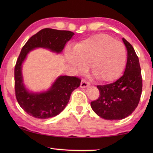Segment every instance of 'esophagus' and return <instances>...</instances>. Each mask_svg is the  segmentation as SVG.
Wrapping results in <instances>:
<instances>
[{
	"label": "esophagus",
	"mask_w": 153,
	"mask_h": 153,
	"mask_svg": "<svg viewBox=\"0 0 153 153\" xmlns=\"http://www.w3.org/2000/svg\"><path fill=\"white\" fill-rule=\"evenodd\" d=\"M88 86H90V84L88 82H87L86 80H84V79L82 80L81 84H80V87H81L82 88H86Z\"/></svg>",
	"instance_id": "1"
}]
</instances>
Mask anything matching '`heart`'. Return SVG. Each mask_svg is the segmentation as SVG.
I'll return each instance as SVG.
<instances>
[{
  "instance_id": "1",
  "label": "heart",
  "mask_w": 153,
  "mask_h": 153,
  "mask_svg": "<svg viewBox=\"0 0 153 153\" xmlns=\"http://www.w3.org/2000/svg\"><path fill=\"white\" fill-rule=\"evenodd\" d=\"M68 63L78 72L90 71L98 81L111 82L122 73L126 62L125 46L107 34H97L77 43L73 51L67 50Z\"/></svg>"
}]
</instances>
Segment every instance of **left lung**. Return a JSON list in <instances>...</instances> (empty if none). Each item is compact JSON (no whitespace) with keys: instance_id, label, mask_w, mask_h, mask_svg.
Returning <instances> with one entry per match:
<instances>
[{"instance_id":"8db88e82","label":"left lung","mask_w":153,"mask_h":153,"mask_svg":"<svg viewBox=\"0 0 153 153\" xmlns=\"http://www.w3.org/2000/svg\"><path fill=\"white\" fill-rule=\"evenodd\" d=\"M123 42L128 51L123 75L112 84L97 86L100 97L90 103L92 110L101 118L120 120L128 117L138 106L142 88L139 59L133 46L125 38Z\"/></svg>"}]
</instances>
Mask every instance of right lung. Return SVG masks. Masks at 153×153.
<instances>
[{"instance_id": "obj_1", "label": "right lung", "mask_w": 153, "mask_h": 153, "mask_svg": "<svg viewBox=\"0 0 153 153\" xmlns=\"http://www.w3.org/2000/svg\"><path fill=\"white\" fill-rule=\"evenodd\" d=\"M74 35L70 31L45 28L23 46L15 67V90L18 103L28 115L38 119L55 117L65 108L72 92L79 86L81 79L78 77L61 76L46 91L30 92L25 86L22 71V64L30 51L42 48L59 54Z\"/></svg>"}]
</instances>
